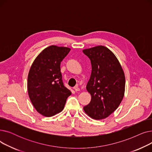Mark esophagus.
Segmentation results:
<instances>
[{"instance_id":"obj_1","label":"esophagus","mask_w":152,"mask_h":152,"mask_svg":"<svg viewBox=\"0 0 152 152\" xmlns=\"http://www.w3.org/2000/svg\"><path fill=\"white\" fill-rule=\"evenodd\" d=\"M73 89L76 91V92H77V91H80V89H79V88L78 87V86H76L75 87H73Z\"/></svg>"}]
</instances>
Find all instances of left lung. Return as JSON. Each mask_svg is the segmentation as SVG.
<instances>
[{
	"label": "left lung",
	"mask_w": 152,
	"mask_h": 152,
	"mask_svg": "<svg viewBox=\"0 0 152 152\" xmlns=\"http://www.w3.org/2000/svg\"><path fill=\"white\" fill-rule=\"evenodd\" d=\"M91 60L92 72L86 89L91 100L83 109L94 119H103L118 108L124 97L125 76L120 63L107 47L95 46L84 49Z\"/></svg>",
	"instance_id": "left-lung-1"
}]
</instances>
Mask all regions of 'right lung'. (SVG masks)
Listing matches in <instances>:
<instances>
[{
	"label": "right lung",
	"instance_id": "add662e5",
	"mask_svg": "<svg viewBox=\"0 0 152 152\" xmlns=\"http://www.w3.org/2000/svg\"><path fill=\"white\" fill-rule=\"evenodd\" d=\"M71 49L50 45L35 58L28 76V92L39 113L50 117L63 110L70 90L63 85L60 63Z\"/></svg>",
	"mask_w": 152,
	"mask_h": 152
}]
</instances>
